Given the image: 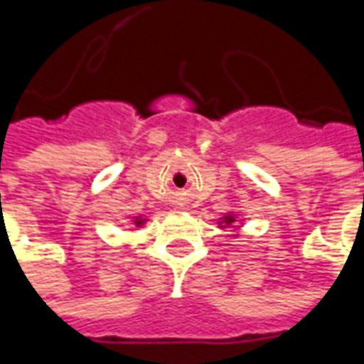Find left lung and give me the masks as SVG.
Listing matches in <instances>:
<instances>
[{
  "mask_svg": "<svg viewBox=\"0 0 364 364\" xmlns=\"http://www.w3.org/2000/svg\"><path fill=\"white\" fill-rule=\"evenodd\" d=\"M235 222V218L233 216H225L223 218V223H225V225H231V223Z\"/></svg>",
  "mask_w": 364,
  "mask_h": 364,
  "instance_id": "obj_1",
  "label": "left lung"
}]
</instances>
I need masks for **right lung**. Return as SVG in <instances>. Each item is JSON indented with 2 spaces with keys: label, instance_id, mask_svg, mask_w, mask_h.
Instances as JSON below:
<instances>
[{
  "label": "right lung",
  "instance_id": "right-lung-1",
  "mask_svg": "<svg viewBox=\"0 0 364 364\" xmlns=\"http://www.w3.org/2000/svg\"><path fill=\"white\" fill-rule=\"evenodd\" d=\"M142 223H144V220H142V218H136V220H134V225H136V228H139V225H142Z\"/></svg>",
  "mask_w": 364,
  "mask_h": 364
}]
</instances>
